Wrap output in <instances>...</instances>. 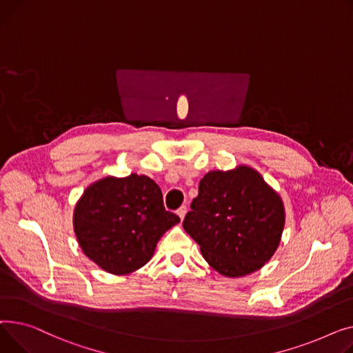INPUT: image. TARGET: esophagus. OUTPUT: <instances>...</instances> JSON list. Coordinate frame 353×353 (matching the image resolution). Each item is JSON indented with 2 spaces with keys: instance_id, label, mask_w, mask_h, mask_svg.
<instances>
[{
  "instance_id": "34e87169",
  "label": "esophagus",
  "mask_w": 353,
  "mask_h": 353,
  "mask_svg": "<svg viewBox=\"0 0 353 353\" xmlns=\"http://www.w3.org/2000/svg\"><path fill=\"white\" fill-rule=\"evenodd\" d=\"M176 214H178V216L181 218V221H183L185 214H186V206H181V208L176 211Z\"/></svg>"
}]
</instances>
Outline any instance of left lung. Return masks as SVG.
<instances>
[{
	"instance_id": "1",
	"label": "left lung",
	"mask_w": 353,
	"mask_h": 353,
	"mask_svg": "<svg viewBox=\"0 0 353 353\" xmlns=\"http://www.w3.org/2000/svg\"><path fill=\"white\" fill-rule=\"evenodd\" d=\"M182 225L216 272L238 278L272 258L281 242L285 208L259 172L239 165L201 179L199 194Z\"/></svg>"
}]
</instances>
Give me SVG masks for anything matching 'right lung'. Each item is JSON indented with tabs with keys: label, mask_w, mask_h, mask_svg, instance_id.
I'll return each instance as SVG.
<instances>
[{
	"label": "right lung",
	"mask_w": 353,
	"mask_h": 353,
	"mask_svg": "<svg viewBox=\"0 0 353 353\" xmlns=\"http://www.w3.org/2000/svg\"><path fill=\"white\" fill-rule=\"evenodd\" d=\"M178 222V215L165 211L159 186L137 174L91 183L74 210L82 252L112 275L131 274L147 263L161 236Z\"/></svg>",
	"instance_id": "add662e5"
}]
</instances>
